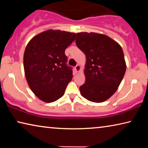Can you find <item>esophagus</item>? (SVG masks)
I'll list each match as a JSON object with an SVG mask.
<instances>
[{"instance_id": "esophagus-1", "label": "esophagus", "mask_w": 148, "mask_h": 148, "mask_svg": "<svg viewBox=\"0 0 148 148\" xmlns=\"http://www.w3.org/2000/svg\"><path fill=\"white\" fill-rule=\"evenodd\" d=\"M74 69H75V71H76L77 72H79L80 71H81V66H80L79 64H77L76 66L74 67Z\"/></svg>"}]
</instances>
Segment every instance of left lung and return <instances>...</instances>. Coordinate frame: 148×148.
<instances>
[{"label": "left lung", "instance_id": "8db88e82", "mask_svg": "<svg viewBox=\"0 0 148 148\" xmlns=\"http://www.w3.org/2000/svg\"><path fill=\"white\" fill-rule=\"evenodd\" d=\"M76 43L86 55V82L79 87L81 95L89 101L102 102L114 94L126 71L120 45L106 35L78 32Z\"/></svg>", "mask_w": 148, "mask_h": 148}]
</instances>
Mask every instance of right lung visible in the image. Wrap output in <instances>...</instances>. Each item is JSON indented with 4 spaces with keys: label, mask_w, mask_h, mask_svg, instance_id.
I'll use <instances>...</instances> for the list:
<instances>
[{
    "label": "right lung",
    "mask_w": 148,
    "mask_h": 148,
    "mask_svg": "<svg viewBox=\"0 0 148 148\" xmlns=\"http://www.w3.org/2000/svg\"><path fill=\"white\" fill-rule=\"evenodd\" d=\"M74 32L49 29L34 36L23 56L25 75L34 94L52 102L63 96L72 78L64 51L76 38Z\"/></svg>",
    "instance_id": "add662e5"
}]
</instances>
